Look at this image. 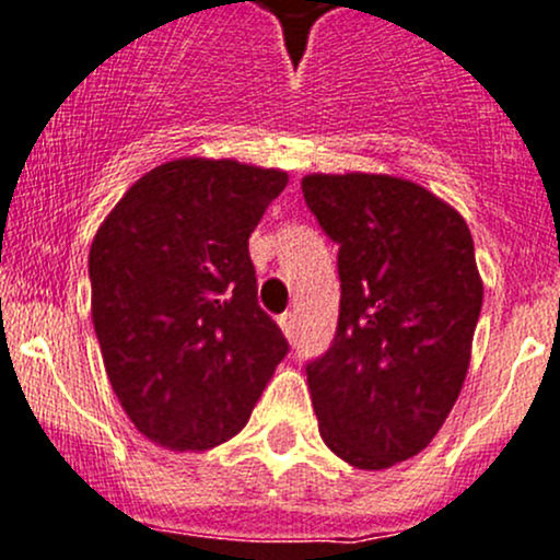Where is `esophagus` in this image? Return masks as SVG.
Returning <instances> with one entry per match:
<instances>
[{
  "label": "esophagus",
  "mask_w": 560,
  "mask_h": 560,
  "mask_svg": "<svg viewBox=\"0 0 560 560\" xmlns=\"http://www.w3.org/2000/svg\"><path fill=\"white\" fill-rule=\"evenodd\" d=\"M278 323H280L282 334H285L288 339H293V337H296V315H293V313H282Z\"/></svg>",
  "instance_id": "esophagus-1"
}]
</instances>
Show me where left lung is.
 Instances as JSON below:
<instances>
[{"label": "left lung", "instance_id": "obj_1", "mask_svg": "<svg viewBox=\"0 0 560 560\" xmlns=\"http://www.w3.org/2000/svg\"><path fill=\"white\" fill-rule=\"evenodd\" d=\"M302 194L337 242L339 320L307 385L320 436L359 469L429 445L466 380L482 280L464 218L390 175H307Z\"/></svg>", "mask_w": 560, "mask_h": 560}]
</instances>
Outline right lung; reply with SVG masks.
<instances>
[{"mask_svg":"<svg viewBox=\"0 0 560 560\" xmlns=\"http://www.w3.org/2000/svg\"><path fill=\"white\" fill-rule=\"evenodd\" d=\"M288 175L177 159L142 175L89 253L91 318L131 423L172 451L232 440L285 359L247 237Z\"/></svg>","mask_w":560,"mask_h":560,"instance_id":"right-lung-1","label":"right lung"}]
</instances>
